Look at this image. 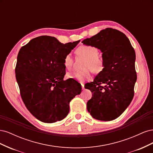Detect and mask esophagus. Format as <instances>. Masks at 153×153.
I'll return each mask as SVG.
<instances>
[{
  "instance_id": "esophagus-1",
  "label": "esophagus",
  "mask_w": 153,
  "mask_h": 153,
  "mask_svg": "<svg viewBox=\"0 0 153 153\" xmlns=\"http://www.w3.org/2000/svg\"><path fill=\"white\" fill-rule=\"evenodd\" d=\"M81 85H82V89H84V84H81Z\"/></svg>"
}]
</instances>
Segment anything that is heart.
Here are the masks:
<instances>
[{
	"label": "heart",
	"mask_w": 153,
	"mask_h": 153,
	"mask_svg": "<svg viewBox=\"0 0 153 153\" xmlns=\"http://www.w3.org/2000/svg\"><path fill=\"white\" fill-rule=\"evenodd\" d=\"M75 53L78 56L85 59L82 64L83 70L78 72L68 73L67 77L75 78L79 82L88 80L91 78V71L94 74H99L105 68V61L103 58L99 56L98 48L89 45H81L78 47ZM64 66L68 70H71L73 66V59L70 54H67L64 58Z\"/></svg>",
	"instance_id": "b5f03b06"
}]
</instances>
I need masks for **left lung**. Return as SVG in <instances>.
Listing matches in <instances>:
<instances>
[{"label":"left lung","mask_w":153,"mask_h":153,"mask_svg":"<svg viewBox=\"0 0 153 153\" xmlns=\"http://www.w3.org/2000/svg\"><path fill=\"white\" fill-rule=\"evenodd\" d=\"M82 43L100 49L105 63L103 71L86 87L92 92L87 110L97 120L112 121L123 113L133 98L137 77L135 50L126 35L112 28Z\"/></svg>","instance_id":"left-lung-1"}]
</instances>
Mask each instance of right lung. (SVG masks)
I'll return each instance as SVG.
<instances>
[{
  "mask_svg": "<svg viewBox=\"0 0 153 153\" xmlns=\"http://www.w3.org/2000/svg\"><path fill=\"white\" fill-rule=\"evenodd\" d=\"M80 41L63 44L54 37L41 36L20 48L15 75L24 103L32 115L43 123L65 118L69 103L82 87L75 81L64 80V58Z\"/></svg>",
  "mask_w": 153,
  "mask_h": 153,
  "instance_id": "right-lung-1",
  "label": "right lung"
}]
</instances>
